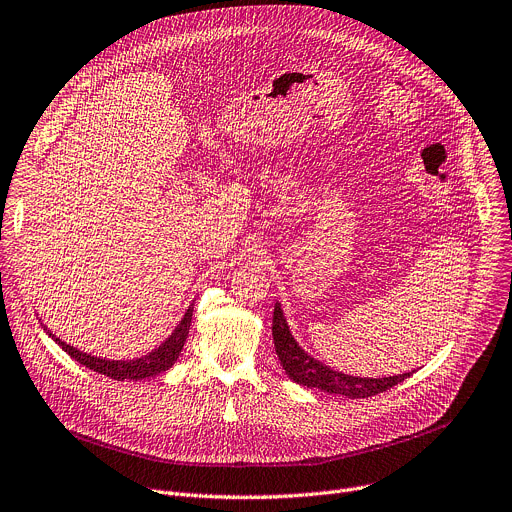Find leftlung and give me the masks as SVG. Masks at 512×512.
I'll return each mask as SVG.
<instances>
[{"mask_svg":"<svg viewBox=\"0 0 512 512\" xmlns=\"http://www.w3.org/2000/svg\"><path fill=\"white\" fill-rule=\"evenodd\" d=\"M273 343L275 353L280 357V363L284 365L286 374L306 388H318L329 394H341L347 398H369L380 392L390 390L392 386L400 384L402 380L410 378V374L390 376V378H355L341 374V371L331 369V365H324L322 361L310 357L292 337L288 322L284 318V312L280 304L273 306Z\"/></svg>","mask_w":512,"mask_h":512,"instance_id":"1","label":"left lung"}]
</instances>
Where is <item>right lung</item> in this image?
<instances>
[{
	"mask_svg": "<svg viewBox=\"0 0 512 512\" xmlns=\"http://www.w3.org/2000/svg\"><path fill=\"white\" fill-rule=\"evenodd\" d=\"M192 312H194V306H190L188 312L183 314L181 322L177 324V329L171 333V337L159 349L151 351L145 357H136L132 361L100 359V357H94V355H87L83 351H77L75 347L63 343L55 335H51V337L63 347L65 353H69L75 361H79L87 369H94L96 374L108 376V378L118 380V382H124V380H132L134 382V380H145V378L159 376V374H163V371H167L177 361V357H179V353L183 349V343H185V339H188V333H190Z\"/></svg>",
	"mask_w": 512,
	"mask_h": 512,
	"instance_id": "1",
	"label": "right lung"
}]
</instances>
